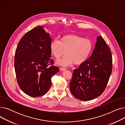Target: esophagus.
I'll return each mask as SVG.
<instances>
[{"instance_id":"34e87169","label":"esophagus","mask_w":125,"mask_h":125,"mask_svg":"<svg viewBox=\"0 0 125 125\" xmlns=\"http://www.w3.org/2000/svg\"><path fill=\"white\" fill-rule=\"evenodd\" d=\"M60 69L61 71H64L66 69H67V68H66V67H60Z\"/></svg>"}]
</instances>
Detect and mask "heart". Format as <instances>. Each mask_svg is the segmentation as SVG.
I'll return each mask as SVG.
<instances>
[{"label":"heart","mask_w":125,"mask_h":125,"mask_svg":"<svg viewBox=\"0 0 125 125\" xmlns=\"http://www.w3.org/2000/svg\"><path fill=\"white\" fill-rule=\"evenodd\" d=\"M93 44L89 39L76 35L67 34L63 36L59 41H52L50 45L52 54L57 59L66 54L57 64L67 66L74 63L80 65L87 61L91 54Z\"/></svg>","instance_id":"1"}]
</instances>
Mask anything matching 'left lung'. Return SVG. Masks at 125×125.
Here are the masks:
<instances>
[{"instance_id": "left-lung-1", "label": "left lung", "mask_w": 125, "mask_h": 125, "mask_svg": "<svg viewBox=\"0 0 125 125\" xmlns=\"http://www.w3.org/2000/svg\"><path fill=\"white\" fill-rule=\"evenodd\" d=\"M111 52L101 36L97 37L93 53L86 62L73 70L70 82L71 93L78 99L89 101L101 95L112 73Z\"/></svg>"}]
</instances>
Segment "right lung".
Listing matches in <instances>:
<instances>
[{"instance_id": "obj_1", "label": "right lung", "mask_w": 125, "mask_h": 125, "mask_svg": "<svg viewBox=\"0 0 125 125\" xmlns=\"http://www.w3.org/2000/svg\"><path fill=\"white\" fill-rule=\"evenodd\" d=\"M52 39L41 26L29 31L17 47L14 66L17 83L27 95L37 97L47 93L52 77L59 71L51 59Z\"/></svg>"}]
</instances>
